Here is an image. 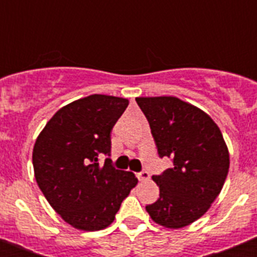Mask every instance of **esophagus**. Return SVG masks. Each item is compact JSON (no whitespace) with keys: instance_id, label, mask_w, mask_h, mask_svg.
I'll return each mask as SVG.
<instances>
[{"instance_id":"34e87169","label":"esophagus","mask_w":257,"mask_h":257,"mask_svg":"<svg viewBox=\"0 0 257 257\" xmlns=\"http://www.w3.org/2000/svg\"><path fill=\"white\" fill-rule=\"evenodd\" d=\"M136 176H138V179H139L140 181H147L149 180V178H151V175H149L148 171H140L136 174Z\"/></svg>"}]
</instances>
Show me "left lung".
Masks as SVG:
<instances>
[{
	"label": "left lung",
	"instance_id": "1",
	"mask_svg": "<svg viewBox=\"0 0 257 257\" xmlns=\"http://www.w3.org/2000/svg\"><path fill=\"white\" fill-rule=\"evenodd\" d=\"M136 103L160 157L174 163L152 178L160 198L145 208L157 224L184 228L207 212L225 183L229 152L222 134L207 113L178 97H136Z\"/></svg>",
	"mask_w": 257,
	"mask_h": 257
}]
</instances>
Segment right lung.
Listing matches in <instances>:
<instances>
[{
	"label": "right lung",
	"mask_w": 257,
	"mask_h": 257,
	"mask_svg": "<svg viewBox=\"0 0 257 257\" xmlns=\"http://www.w3.org/2000/svg\"><path fill=\"white\" fill-rule=\"evenodd\" d=\"M128 100L90 95L59 109L33 148L36 181L51 207L81 230L110 225L138 179L112 166L110 133ZM101 155L108 156L104 165Z\"/></svg>",
	"instance_id": "add662e5"
}]
</instances>
